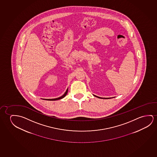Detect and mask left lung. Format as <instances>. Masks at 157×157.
Returning a JSON list of instances; mask_svg holds the SVG:
<instances>
[{
    "instance_id": "left-lung-1",
    "label": "left lung",
    "mask_w": 157,
    "mask_h": 157,
    "mask_svg": "<svg viewBox=\"0 0 157 157\" xmlns=\"http://www.w3.org/2000/svg\"><path fill=\"white\" fill-rule=\"evenodd\" d=\"M93 96H94V97H97V98H101V99H110V98H101V97H98V96H96V95H93Z\"/></svg>"
}]
</instances>
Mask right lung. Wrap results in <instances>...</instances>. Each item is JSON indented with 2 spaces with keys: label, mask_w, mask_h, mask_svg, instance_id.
Here are the masks:
<instances>
[{
  "label": "right lung",
  "mask_w": 157,
  "mask_h": 157,
  "mask_svg": "<svg viewBox=\"0 0 157 157\" xmlns=\"http://www.w3.org/2000/svg\"><path fill=\"white\" fill-rule=\"evenodd\" d=\"M67 92H68V89L66 90V92H65L64 94H63V96H61V97H59V98H55V99H45V100H51V101H53V100H59V99H63V98H64V97L66 96V94H67Z\"/></svg>",
  "instance_id": "1"
}]
</instances>
